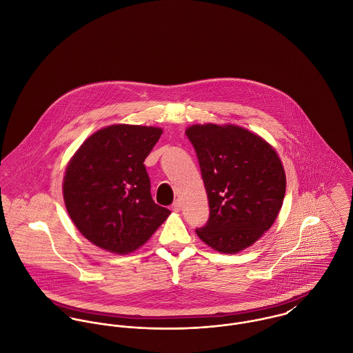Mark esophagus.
Instances as JSON below:
<instances>
[{
  "label": "esophagus",
  "mask_w": 353,
  "mask_h": 353,
  "mask_svg": "<svg viewBox=\"0 0 353 353\" xmlns=\"http://www.w3.org/2000/svg\"><path fill=\"white\" fill-rule=\"evenodd\" d=\"M181 208H182L181 201H175L172 203V206H171V209H172L174 212H179V210H181Z\"/></svg>",
  "instance_id": "esophagus-1"
}]
</instances>
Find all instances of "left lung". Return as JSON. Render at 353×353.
<instances>
[{
    "label": "left lung",
    "instance_id": "1",
    "mask_svg": "<svg viewBox=\"0 0 353 353\" xmlns=\"http://www.w3.org/2000/svg\"><path fill=\"white\" fill-rule=\"evenodd\" d=\"M186 136L210 209L206 224L196 230L199 238L224 254L245 250L272 227L283 205L287 181L277 152L235 125H193Z\"/></svg>",
    "mask_w": 353,
    "mask_h": 353
}]
</instances>
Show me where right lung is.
<instances>
[{
	"label": "right lung",
	"instance_id": "1",
	"mask_svg": "<svg viewBox=\"0 0 353 353\" xmlns=\"http://www.w3.org/2000/svg\"><path fill=\"white\" fill-rule=\"evenodd\" d=\"M161 133L153 126L111 125L88 137L70 159L62 186L66 210L103 250L134 252L171 213L152 200L144 165Z\"/></svg>",
	"mask_w": 353,
	"mask_h": 353
}]
</instances>
